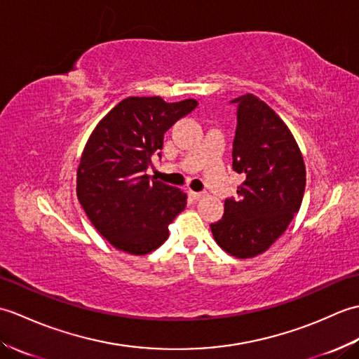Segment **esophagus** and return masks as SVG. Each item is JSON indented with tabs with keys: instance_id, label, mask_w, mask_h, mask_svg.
<instances>
[{
	"instance_id": "obj_1",
	"label": "esophagus",
	"mask_w": 359,
	"mask_h": 359,
	"mask_svg": "<svg viewBox=\"0 0 359 359\" xmlns=\"http://www.w3.org/2000/svg\"><path fill=\"white\" fill-rule=\"evenodd\" d=\"M188 194H189V196H191V197H193V199H196V201H197V199H201V197L203 196V193H197V191H193V189H189V191H188Z\"/></svg>"
}]
</instances>
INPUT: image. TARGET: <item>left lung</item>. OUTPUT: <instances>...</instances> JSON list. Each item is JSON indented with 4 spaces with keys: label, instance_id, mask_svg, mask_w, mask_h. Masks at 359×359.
Returning a JSON list of instances; mask_svg holds the SVG:
<instances>
[{
    "label": "left lung",
    "instance_id": "left-lung-1",
    "mask_svg": "<svg viewBox=\"0 0 359 359\" xmlns=\"http://www.w3.org/2000/svg\"><path fill=\"white\" fill-rule=\"evenodd\" d=\"M231 103L238 104L233 170L245 180L210 226L220 248L248 259L269 250L299 211L306 163L284 120L261 98L245 94Z\"/></svg>",
    "mask_w": 359,
    "mask_h": 359
}]
</instances>
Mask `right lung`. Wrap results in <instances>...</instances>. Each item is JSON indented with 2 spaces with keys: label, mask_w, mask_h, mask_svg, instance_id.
<instances>
[{
  "label": "right lung",
  "mask_w": 359,
  "mask_h": 359,
  "mask_svg": "<svg viewBox=\"0 0 359 359\" xmlns=\"http://www.w3.org/2000/svg\"><path fill=\"white\" fill-rule=\"evenodd\" d=\"M196 106L194 98L166 103L162 97H128L89 135L77 170V197L95 230L117 250L151 253L185 210L187 194L151 180L147 170L163 148L165 133Z\"/></svg>",
  "instance_id": "add662e5"
}]
</instances>
